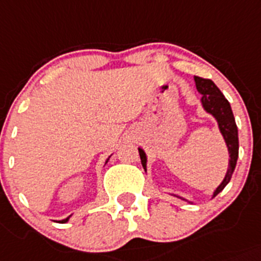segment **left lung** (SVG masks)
I'll list each match as a JSON object with an SVG mask.
<instances>
[{"mask_svg":"<svg viewBox=\"0 0 261 261\" xmlns=\"http://www.w3.org/2000/svg\"><path fill=\"white\" fill-rule=\"evenodd\" d=\"M196 81L197 90L199 94L202 95V106H203L204 111L207 113L213 114L218 121L219 128L220 133L223 134L224 140L226 143V147L229 150V167L226 171L225 177L221 181L220 186L216 188L214 192V196H218L221 191L226 187V184L232 179L233 171L237 165V158H238V130L237 125H236L234 116H233L232 108H230L229 101L226 100L225 96L221 94L220 90L218 89L215 84L211 80L207 79H201V77H194ZM139 154H140V160H142V165L144 170L147 171V155H145L144 150L142 148H139Z\"/></svg>","mask_w":261,"mask_h":261,"instance_id":"left-lung-1","label":"left lung"}]
</instances>
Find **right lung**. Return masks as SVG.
Listing matches in <instances>:
<instances>
[{
  "instance_id": "right-lung-1",
  "label": "right lung",
  "mask_w": 261,
  "mask_h": 261,
  "mask_svg": "<svg viewBox=\"0 0 261 261\" xmlns=\"http://www.w3.org/2000/svg\"><path fill=\"white\" fill-rule=\"evenodd\" d=\"M69 220V216H68L67 219H63V220H59V223H62V224H64V223H67V221Z\"/></svg>"
}]
</instances>
